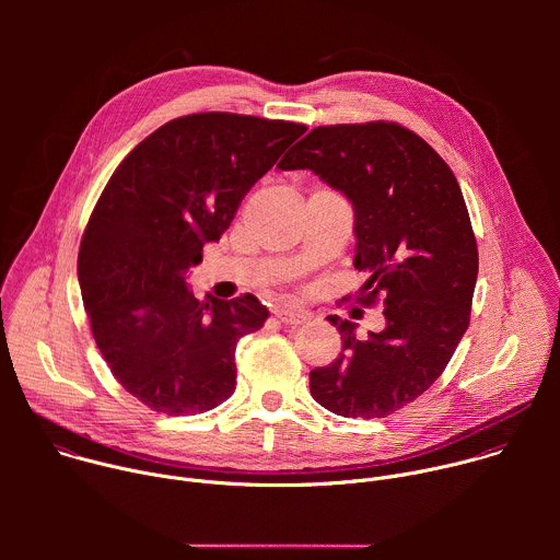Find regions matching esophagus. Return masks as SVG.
Returning <instances> with one entry per match:
<instances>
[{
	"label": "esophagus",
	"mask_w": 560,
	"mask_h": 560,
	"mask_svg": "<svg viewBox=\"0 0 560 560\" xmlns=\"http://www.w3.org/2000/svg\"><path fill=\"white\" fill-rule=\"evenodd\" d=\"M275 316L279 318V324H283V326H292V328L303 326V324L307 322V316H305L303 312L288 310V307H277V310H275Z\"/></svg>",
	"instance_id": "esophagus-1"
}]
</instances>
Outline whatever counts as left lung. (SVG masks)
<instances>
[{
	"instance_id": "1",
	"label": "left lung",
	"mask_w": 560,
	"mask_h": 560,
	"mask_svg": "<svg viewBox=\"0 0 560 560\" xmlns=\"http://www.w3.org/2000/svg\"><path fill=\"white\" fill-rule=\"evenodd\" d=\"M312 171L354 208L357 303L383 299L385 328L357 339L328 322L343 352L310 372L312 398L348 419H383L419 398L445 370L469 326L478 250L458 182L439 152L394 121L310 130L279 164Z\"/></svg>"
}]
</instances>
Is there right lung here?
Here are the masks:
<instances>
[{
  "instance_id": "1",
  "label": "right lung",
  "mask_w": 560,
  "mask_h": 560,
  "mask_svg": "<svg viewBox=\"0 0 560 560\" xmlns=\"http://www.w3.org/2000/svg\"><path fill=\"white\" fill-rule=\"evenodd\" d=\"M305 130L232 113L177 117L135 145L106 184L77 275L102 357L150 410L201 415L234 392L236 343L270 312L253 294L199 301L186 272Z\"/></svg>"
}]
</instances>
